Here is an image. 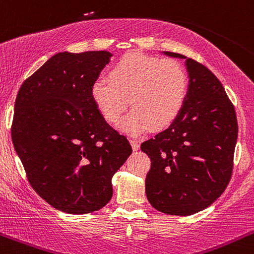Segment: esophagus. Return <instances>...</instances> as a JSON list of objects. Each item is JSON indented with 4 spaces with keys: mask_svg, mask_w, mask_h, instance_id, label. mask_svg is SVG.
Returning a JSON list of instances; mask_svg holds the SVG:
<instances>
[{
    "mask_svg": "<svg viewBox=\"0 0 254 254\" xmlns=\"http://www.w3.org/2000/svg\"><path fill=\"white\" fill-rule=\"evenodd\" d=\"M130 143H131L133 150H137L138 148H140V143H138V141H136V140H130Z\"/></svg>",
    "mask_w": 254,
    "mask_h": 254,
    "instance_id": "34e87169",
    "label": "esophagus"
}]
</instances>
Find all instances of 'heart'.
Here are the masks:
<instances>
[{
	"label": "heart",
	"mask_w": 254,
	"mask_h": 254,
	"mask_svg": "<svg viewBox=\"0 0 254 254\" xmlns=\"http://www.w3.org/2000/svg\"><path fill=\"white\" fill-rule=\"evenodd\" d=\"M107 79L91 84L94 105L110 124L121 121L127 106L132 111L122 129L131 135L169 127L178 118L188 95V77L175 60L129 52L113 64Z\"/></svg>",
	"instance_id": "1"
}]
</instances>
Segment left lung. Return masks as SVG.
<instances>
[{
  "mask_svg": "<svg viewBox=\"0 0 254 254\" xmlns=\"http://www.w3.org/2000/svg\"><path fill=\"white\" fill-rule=\"evenodd\" d=\"M186 65L189 88L182 112L141 144L150 159L147 199L158 211L175 216L199 212L221 196L233 174L238 140L235 108L222 83L197 61L187 59Z\"/></svg>",
  "mask_w": 254,
  "mask_h": 254,
  "instance_id": "obj_1",
  "label": "left lung"
}]
</instances>
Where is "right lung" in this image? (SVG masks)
Segmentation results:
<instances>
[{
	"instance_id": "obj_1",
	"label": "right lung",
	"mask_w": 254,
	"mask_h": 254,
	"mask_svg": "<svg viewBox=\"0 0 254 254\" xmlns=\"http://www.w3.org/2000/svg\"><path fill=\"white\" fill-rule=\"evenodd\" d=\"M111 53H58L24 80L14 105L12 141L30 185L54 208L100 210L132 148L94 105L91 84Z\"/></svg>"
}]
</instances>
